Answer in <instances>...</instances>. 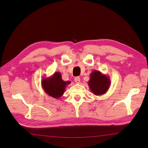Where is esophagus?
I'll list each match as a JSON object with an SVG mask.
<instances>
[{"instance_id":"1","label":"esophagus","mask_w":148,"mask_h":148,"mask_svg":"<svg viewBox=\"0 0 148 148\" xmlns=\"http://www.w3.org/2000/svg\"><path fill=\"white\" fill-rule=\"evenodd\" d=\"M75 82L77 83H80V78L79 77H75Z\"/></svg>"}]
</instances>
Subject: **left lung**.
Returning a JSON list of instances; mask_svg holds the SVG:
<instances>
[{
  "label": "left lung",
  "instance_id": "8db88e82",
  "mask_svg": "<svg viewBox=\"0 0 148 148\" xmlns=\"http://www.w3.org/2000/svg\"><path fill=\"white\" fill-rule=\"evenodd\" d=\"M90 75L88 86L91 92L96 96L104 95L110 86L109 77L97 70L92 71Z\"/></svg>",
  "mask_w": 148,
  "mask_h": 148
}]
</instances>
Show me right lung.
I'll return each mask as SVG.
<instances>
[{"label":"right lung","instance_id":"add662e5","mask_svg":"<svg viewBox=\"0 0 148 148\" xmlns=\"http://www.w3.org/2000/svg\"><path fill=\"white\" fill-rule=\"evenodd\" d=\"M70 82H64L60 72H55L51 77L43 78L41 81L42 87L47 95L55 99H59L65 92L67 85Z\"/></svg>","mask_w":148,"mask_h":148}]
</instances>
